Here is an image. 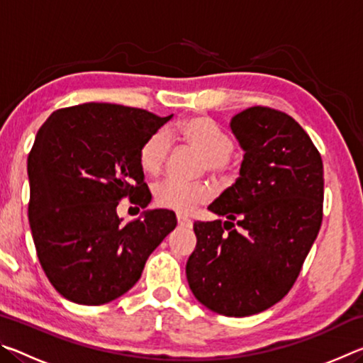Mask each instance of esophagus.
Segmentation results:
<instances>
[{
  "label": "esophagus",
  "instance_id": "esophagus-1",
  "mask_svg": "<svg viewBox=\"0 0 363 363\" xmlns=\"http://www.w3.org/2000/svg\"><path fill=\"white\" fill-rule=\"evenodd\" d=\"M177 224L181 227H192V220L187 216H184V214H177Z\"/></svg>",
  "mask_w": 363,
  "mask_h": 363
}]
</instances>
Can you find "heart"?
<instances>
[{
  "label": "heart",
  "instance_id": "heart-1",
  "mask_svg": "<svg viewBox=\"0 0 363 363\" xmlns=\"http://www.w3.org/2000/svg\"><path fill=\"white\" fill-rule=\"evenodd\" d=\"M176 134L184 144L203 155L201 168L219 177L223 182H232L237 174L232 152L235 140L210 116L195 115L182 120L176 126ZM169 155V139L163 130H157L145 138L139 149V164L147 174L155 176L163 169ZM157 205L179 213H190L196 206L211 200L213 189L208 182L163 181L153 190Z\"/></svg>",
  "mask_w": 363,
  "mask_h": 363
}]
</instances>
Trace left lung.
Wrapping results in <instances>:
<instances>
[{"instance_id": "obj_1", "label": "left lung", "mask_w": 363, "mask_h": 363, "mask_svg": "<svg viewBox=\"0 0 363 363\" xmlns=\"http://www.w3.org/2000/svg\"><path fill=\"white\" fill-rule=\"evenodd\" d=\"M230 128L245 150L240 177L208 206L229 220H196L186 274L208 309L247 317L279 303L303 269L322 225L323 163L281 110L250 107Z\"/></svg>"}]
</instances>
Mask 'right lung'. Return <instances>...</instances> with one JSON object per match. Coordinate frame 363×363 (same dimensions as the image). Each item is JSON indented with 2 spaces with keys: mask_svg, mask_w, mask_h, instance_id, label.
<instances>
[{
  "mask_svg": "<svg viewBox=\"0 0 363 363\" xmlns=\"http://www.w3.org/2000/svg\"><path fill=\"white\" fill-rule=\"evenodd\" d=\"M171 116L91 102L59 108L40 128L28 153V220L41 267L64 298L99 306L121 296L176 227L169 210L126 225L116 214L123 199L138 211L150 203L139 149Z\"/></svg>",
  "mask_w": 363,
  "mask_h": 363,
  "instance_id": "1",
  "label": "right lung"
}]
</instances>
